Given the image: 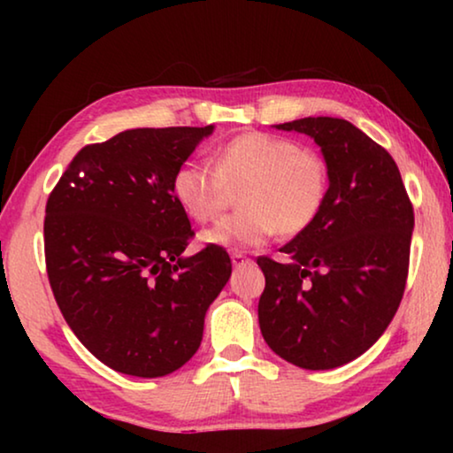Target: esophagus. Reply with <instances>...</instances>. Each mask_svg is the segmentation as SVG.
Wrapping results in <instances>:
<instances>
[{"mask_svg":"<svg viewBox=\"0 0 453 453\" xmlns=\"http://www.w3.org/2000/svg\"><path fill=\"white\" fill-rule=\"evenodd\" d=\"M231 262H233V265H234V268H241V265L250 264V262H251V259H250V257H245V256H243V253L234 251V253H231Z\"/></svg>","mask_w":453,"mask_h":453,"instance_id":"34e87169","label":"esophagus"}]
</instances>
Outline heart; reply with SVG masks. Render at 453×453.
<instances>
[{
    "instance_id": "1",
    "label": "heart",
    "mask_w": 453,
    "mask_h": 453,
    "mask_svg": "<svg viewBox=\"0 0 453 453\" xmlns=\"http://www.w3.org/2000/svg\"><path fill=\"white\" fill-rule=\"evenodd\" d=\"M234 212L202 233L206 245L250 250L276 231L299 234L318 220L330 194V169L321 154L264 132L228 140L206 163H183L173 175V194L197 222H210L239 189Z\"/></svg>"
}]
</instances>
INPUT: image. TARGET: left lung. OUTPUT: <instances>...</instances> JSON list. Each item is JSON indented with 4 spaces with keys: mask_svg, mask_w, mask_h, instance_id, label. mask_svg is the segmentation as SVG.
I'll list each match as a JSON object with an SVG mask.
<instances>
[{
    "mask_svg": "<svg viewBox=\"0 0 453 453\" xmlns=\"http://www.w3.org/2000/svg\"><path fill=\"white\" fill-rule=\"evenodd\" d=\"M276 127L321 148L330 194L318 220L280 250L288 262L257 257L265 276L259 330L284 361L334 369L369 350L398 311L412 203L389 152L350 121L305 117Z\"/></svg>",
    "mask_w": 453,
    "mask_h": 453,
    "instance_id": "left-lung-1",
    "label": "left lung"
}]
</instances>
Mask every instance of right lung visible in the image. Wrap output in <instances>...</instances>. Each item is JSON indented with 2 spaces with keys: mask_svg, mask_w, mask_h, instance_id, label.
Masks as SVG:
<instances>
[{
  "mask_svg": "<svg viewBox=\"0 0 453 453\" xmlns=\"http://www.w3.org/2000/svg\"><path fill=\"white\" fill-rule=\"evenodd\" d=\"M206 127H138L80 150L45 208V262L55 301L80 342L107 367L163 377L200 349L203 318L231 257L194 237L173 175Z\"/></svg>",
  "mask_w": 453,
  "mask_h": 453,
  "instance_id": "add662e5",
  "label": "right lung"
}]
</instances>
